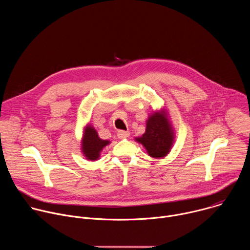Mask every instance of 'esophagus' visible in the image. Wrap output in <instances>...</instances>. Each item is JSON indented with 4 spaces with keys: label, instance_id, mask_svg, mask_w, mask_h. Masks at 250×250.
I'll list each match as a JSON object with an SVG mask.
<instances>
[{
    "label": "esophagus",
    "instance_id": "obj_1",
    "mask_svg": "<svg viewBox=\"0 0 250 250\" xmlns=\"http://www.w3.org/2000/svg\"><path fill=\"white\" fill-rule=\"evenodd\" d=\"M118 137L119 138H121V139H123V138H127L128 136H129V131H125V130H119L118 131Z\"/></svg>",
    "mask_w": 250,
    "mask_h": 250
}]
</instances>
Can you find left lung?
I'll use <instances>...</instances> for the list:
<instances>
[{
  "label": "left lung",
  "mask_w": 250,
  "mask_h": 250,
  "mask_svg": "<svg viewBox=\"0 0 250 250\" xmlns=\"http://www.w3.org/2000/svg\"><path fill=\"white\" fill-rule=\"evenodd\" d=\"M174 140L175 132L164 109L153 112L146 121V132L135 137V141L144 146L153 158L165 157L171 151Z\"/></svg>",
  "instance_id": "obj_1"
}]
</instances>
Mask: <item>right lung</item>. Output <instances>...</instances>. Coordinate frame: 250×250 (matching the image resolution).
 <instances>
[{"mask_svg": "<svg viewBox=\"0 0 250 250\" xmlns=\"http://www.w3.org/2000/svg\"><path fill=\"white\" fill-rule=\"evenodd\" d=\"M110 144V140H104L100 138L98 131L91 125H87L84 127L81 150L86 159L91 161L98 160L103 148Z\"/></svg>", "mask_w": 250, "mask_h": 250, "instance_id": "right-lung-1", "label": "right lung"}]
</instances>
